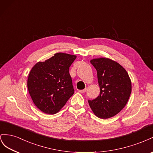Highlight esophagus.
Listing matches in <instances>:
<instances>
[{"label": "esophagus", "mask_w": 153, "mask_h": 153, "mask_svg": "<svg viewBox=\"0 0 153 153\" xmlns=\"http://www.w3.org/2000/svg\"><path fill=\"white\" fill-rule=\"evenodd\" d=\"M78 91L80 93H85L86 91V88L84 89V90H78Z\"/></svg>", "instance_id": "34e87169"}]
</instances>
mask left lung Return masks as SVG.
<instances>
[{
	"label": "left lung",
	"instance_id": "obj_1",
	"mask_svg": "<svg viewBox=\"0 0 153 153\" xmlns=\"http://www.w3.org/2000/svg\"><path fill=\"white\" fill-rule=\"evenodd\" d=\"M97 72L100 94L88 100L94 114L108 119L119 113L127 104L131 92V82L128 72L120 64L108 58L90 61Z\"/></svg>",
	"mask_w": 153,
	"mask_h": 153
}]
</instances>
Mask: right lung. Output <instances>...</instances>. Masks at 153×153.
I'll return each mask as SVG.
<instances>
[{
  "instance_id": "add662e5",
  "label": "right lung",
  "mask_w": 153,
  "mask_h": 153,
  "mask_svg": "<svg viewBox=\"0 0 153 153\" xmlns=\"http://www.w3.org/2000/svg\"><path fill=\"white\" fill-rule=\"evenodd\" d=\"M76 56L59 52L32 68L27 88L34 104L43 113L55 114L74 94L69 67Z\"/></svg>"
}]
</instances>
